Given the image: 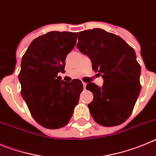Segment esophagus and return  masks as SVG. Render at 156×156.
<instances>
[{
	"label": "esophagus",
	"instance_id": "esophagus-1",
	"mask_svg": "<svg viewBox=\"0 0 156 156\" xmlns=\"http://www.w3.org/2000/svg\"><path fill=\"white\" fill-rule=\"evenodd\" d=\"M86 85H87V83H85V82H83V86H84V88H85V87H86Z\"/></svg>",
	"mask_w": 156,
	"mask_h": 156
}]
</instances>
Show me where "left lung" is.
<instances>
[{
	"label": "left lung",
	"mask_w": 156,
	"mask_h": 156,
	"mask_svg": "<svg viewBox=\"0 0 156 156\" xmlns=\"http://www.w3.org/2000/svg\"><path fill=\"white\" fill-rule=\"evenodd\" d=\"M77 47L104 81L102 87L87 84L93 94L88 105L91 115L100 125H120L130 116L141 92V66L134 50L120 36L101 29L80 32Z\"/></svg>",
	"instance_id": "left-lung-1"
}]
</instances>
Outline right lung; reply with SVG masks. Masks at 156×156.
Wrapping results in <instances>:
<instances>
[{"label": "right lung", "mask_w": 156, "mask_h": 156, "mask_svg": "<svg viewBox=\"0 0 156 156\" xmlns=\"http://www.w3.org/2000/svg\"><path fill=\"white\" fill-rule=\"evenodd\" d=\"M78 33L49 32L35 39L22 59L21 94L31 115L43 127L58 129L69 122L83 90L80 80H61L65 59L76 44Z\"/></svg>", "instance_id": "add662e5"}]
</instances>
